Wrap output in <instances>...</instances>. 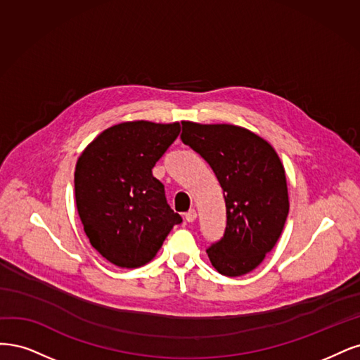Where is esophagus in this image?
I'll return each instance as SVG.
<instances>
[{"label": "esophagus", "instance_id": "obj_1", "mask_svg": "<svg viewBox=\"0 0 360 360\" xmlns=\"http://www.w3.org/2000/svg\"><path fill=\"white\" fill-rule=\"evenodd\" d=\"M195 218H197V212H195V210H190L188 212H185V221L193 223Z\"/></svg>", "mask_w": 360, "mask_h": 360}]
</instances>
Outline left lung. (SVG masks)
<instances>
[{
    "label": "left lung",
    "instance_id": "obj_1",
    "mask_svg": "<svg viewBox=\"0 0 360 360\" xmlns=\"http://www.w3.org/2000/svg\"><path fill=\"white\" fill-rule=\"evenodd\" d=\"M181 141L206 160L224 194L226 230L207 257L221 275L251 272L275 247L288 215L280 157L260 136L230 124L182 121Z\"/></svg>",
    "mask_w": 360,
    "mask_h": 360
}]
</instances>
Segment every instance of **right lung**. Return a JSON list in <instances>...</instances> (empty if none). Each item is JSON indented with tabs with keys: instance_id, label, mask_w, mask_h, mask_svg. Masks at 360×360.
<instances>
[{
	"instance_id": "obj_1",
	"label": "right lung",
	"mask_w": 360,
	"mask_h": 360,
	"mask_svg": "<svg viewBox=\"0 0 360 360\" xmlns=\"http://www.w3.org/2000/svg\"><path fill=\"white\" fill-rule=\"evenodd\" d=\"M179 131V122H121L100 133L77 158V214L91 245L115 266L146 264L182 221L153 175Z\"/></svg>"
}]
</instances>
